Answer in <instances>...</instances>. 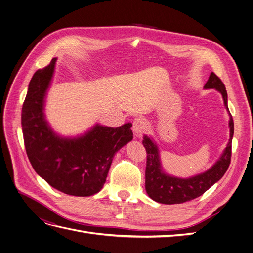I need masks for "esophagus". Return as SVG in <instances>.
Here are the masks:
<instances>
[{
  "instance_id": "1",
  "label": "esophagus",
  "mask_w": 253,
  "mask_h": 253,
  "mask_svg": "<svg viewBox=\"0 0 253 253\" xmlns=\"http://www.w3.org/2000/svg\"><path fill=\"white\" fill-rule=\"evenodd\" d=\"M132 129L134 131L135 134H140L142 132H145L147 129V122L144 118L137 117L133 120V124H132Z\"/></svg>"
}]
</instances>
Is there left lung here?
<instances>
[{"instance_id": "obj_1", "label": "left lung", "mask_w": 253, "mask_h": 253, "mask_svg": "<svg viewBox=\"0 0 253 253\" xmlns=\"http://www.w3.org/2000/svg\"><path fill=\"white\" fill-rule=\"evenodd\" d=\"M205 89H215L220 92L226 109L227 93L225 85L218 76L212 72ZM229 140L219 160L207 171L194 175L189 179H180L167 174L161 169L157 146L148 136H144L142 145L147 152L146 167V191L153 201L157 203L172 205L182 204L204 194L209 188L220 180L226 172L232 157V139L234 135V120L229 114Z\"/></svg>"}]
</instances>
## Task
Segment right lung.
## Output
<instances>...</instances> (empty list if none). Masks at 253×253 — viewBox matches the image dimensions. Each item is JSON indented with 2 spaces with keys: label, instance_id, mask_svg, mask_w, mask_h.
<instances>
[{
  "label": "right lung",
  "instance_id": "right-lung-1",
  "mask_svg": "<svg viewBox=\"0 0 253 253\" xmlns=\"http://www.w3.org/2000/svg\"><path fill=\"white\" fill-rule=\"evenodd\" d=\"M53 58L38 69L30 82L21 109V127L27 155L33 169L51 187L74 196L99 192L106 181L115 154L133 138L131 123L113 128L96 125L76 138L57 135L43 114L51 81Z\"/></svg>",
  "mask_w": 253,
  "mask_h": 253
}]
</instances>
